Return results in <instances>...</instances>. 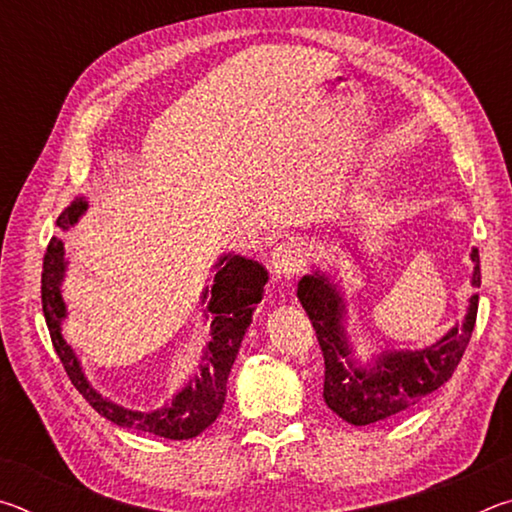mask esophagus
I'll list each match as a JSON object with an SVG mask.
<instances>
[{
	"label": "esophagus",
	"instance_id": "esophagus-1",
	"mask_svg": "<svg viewBox=\"0 0 512 512\" xmlns=\"http://www.w3.org/2000/svg\"><path fill=\"white\" fill-rule=\"evenodd\" d=\"M268 264H271V273L275 280H291L300 271V255L293 246L280 244L273 248Z\"/></svg>",
	"mask_w": 512,
	"mask_h": 512
}]
</instances>
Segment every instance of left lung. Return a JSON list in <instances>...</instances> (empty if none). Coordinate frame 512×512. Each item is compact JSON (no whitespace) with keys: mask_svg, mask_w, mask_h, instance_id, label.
<instances>
[{"mask_svg":"<svg viewBox=\"0 0 512 512\" xmlns=\"http://www.w3.org/2000/svg\"><path fill=\"white\" fill-rule=\"evenodd\" d=\"M472 284L481 287L479 250H472ZM298 300L316 329L325 359V404L339 418L363 427L391 418L438 391L454 375L470 343L479 296L470 298L463 325H454L443 339L422 350H384L361 366L345 332V300L334 282L320 271L298 282Z\"/></svg>","mask_w":512,"mask_h":512,"instance_id":"1","label":"left lung"}]
</instances>
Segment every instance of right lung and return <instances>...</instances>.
<instances>
[{
	"instance_id": "1",
	"label": "right lung",
	"mask_w": 512,
	"mask_h": 512,
	"mask_svg": "<svg viewBox=\"0 0 512 512\" xmlns=\"http://www.w3.org/2000/svg\"><path fill=\"white\" fill-rule=\"evenodd\" d=\"M85 210H88L85 198H76L58 216L56 225L63 232L69 230L72 225L79 223ZM65 268L67 262L63 241L51 237L45 262H42V311H45L51 343H54V350L63 361L67 377L72 379L76 391L90 402L92 409L101 413L106 420L119 424V427L146 431L169 440L194 438L210 427L223 409L230 368L237 359L250 320H253V311L262 302L264 284L268 282L266 268L259 262H253V259L232 253L223 255L216 262L214 284L210 289H205L201 296V302L207 300V311L212 314V341L203 350L201 368L173 395L171 402L149 413L124 409V406L106 400L101 393L94 391L88 377H85L79 357H76L72 345H67L63 332H60V323L67 316V307L63 296H60Z\"/></svg>"
}]
</instances>
